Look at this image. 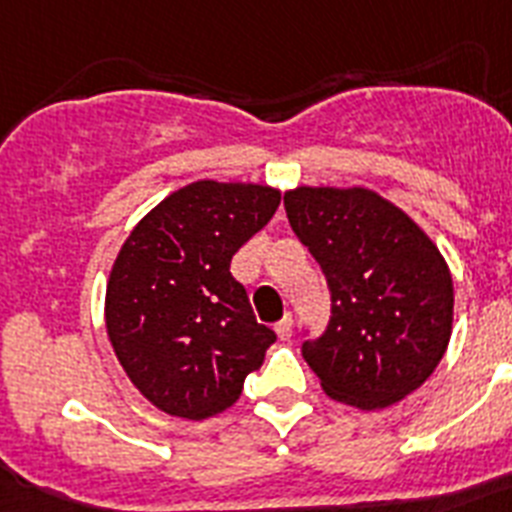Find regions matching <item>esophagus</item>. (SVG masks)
I'll return each instance as SVG.
<instances>
[{"label": "esophagus", "instance_id": "obj_1", "mask_svg": "<svg viewBox=\"0 0 512 512\" xmlns=\"http://www.w3.org/2000/svg\"><path fill=\"white\" fill-rule=\"evenodd\" d=\"M276 334L281 342H289L294 334V321H292V315H286V318H281V321L276 323Z\"/></svg>", "mask_w": 512, "mask_h": 512}]
</instances>
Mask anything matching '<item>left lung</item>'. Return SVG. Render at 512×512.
I'll return each mask as SVG.
<instances>
[{"mask_svg":"<svg viewBox=\"0 0 512 512\" xmlns=\"http://www.w3.org/2000/svg\"><path fill=\"white\" fill-rule=\"evenodd\" d=\"M284 207L331 292L326 334L302 347L323 392L357 410L405 400L450 344L455 289L439 247L365 186H297Z\"/></svg>","mask_w":512,"mask_h":512,"instance_id":"left-lung-1","label":"left lung"}]
</instances>
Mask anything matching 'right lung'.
I'll list each match as a JSON object with an SVG mask.
<instances>
[{
    "label": "right lung",
    "mask_w": 512,
    "mask_h": 512,
    "mask_svg": "<svg viewBox=\"0 0 512 512\" xmlns=\"http://www.w3.org/2000/svg\"><path fill=\"white\" fill-rule=\"evenodd\" d=\"M278 205L281 191L268 184L199 178L152 207L120 247L107 278V336L162 413L205 421L228 410L276 342L228 268Z\"/></svg>",
    "instance_id": "add662e5"
}]
</instances>
